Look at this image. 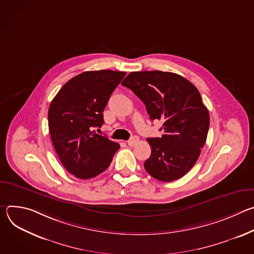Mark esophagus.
Here are the masks:
<instances>
[{
  "instance_id": "34e87169",
  "label": "esophagus",
  "mask_w": 254,
  "mask_h": 254,
  "mask_svg": "<svg viewBox=\"0 0 254 254\" xmlns=\"http://www.w3.org/2000/svg\"><path fill=\"white\" fill-rule=\"evenodd\" d=\"M138 136H136V135H134V136H132L129 140H127V144L129 147H133V146H135V144L138 142Z\"/></svg>"
}]
</instances>
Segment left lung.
<instances>
[{
  "label": "left lung",
  "instance_id": "8db88e82",
  "mask_svg": "<svg viewBox=\"0 0 254 254\" xmlns=\"http://www.w3.org/2000/svg\"><path fill=\"white\" fill-rule=\"evenodd\" d=\"M122 84L144 103L151 121H162L161 137H149L146 171L162 182L186 175L206 142L210 118L196 86L172 72H130Z\"/></svg>",
  "mask_w": 254,
  "mask_h": 254
}]
</instances>
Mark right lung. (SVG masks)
I'll return each mask as SVG.
<instances>
[{"label": "right lung", "instance_id": "right-lung-1", "mask_svg": "<svg viewBox=\"0 0 254 254\" xmlns=\"http://www.w3.org/2000/svg\"><path fill=\"white\" fill-rule=\"evenodd\" d=\"M126 74L114 70L82 72L67 81L50 103L48 126L54 149L64 168L78 179L104 172L121 147L92 129L103 125L107 101Z\"/></svg>", "mask_w": 254, "mask_h": 254}]
</instances>
